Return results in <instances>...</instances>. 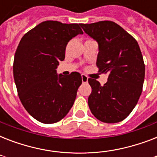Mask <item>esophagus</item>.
Masks as SVG:
<instances>
[{
    "instance_id": "obj_1",
    "label": "esophagus",
    "mask_w": 157,
    "mask_h": 157,
    "mask_svg": "<svg viewBox=\"0 0 157 157\" xmlns=\"http://www.w3.org/2000/svg\"><path fill=\"white\" fill-rule=\"evenodd\" d=\"M81 80H82L83 83H86L88 81V77L86 75H81Z\"/></svg>"
}]
</instances>
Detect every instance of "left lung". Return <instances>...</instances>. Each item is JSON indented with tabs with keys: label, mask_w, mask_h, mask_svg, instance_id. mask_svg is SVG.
Segmentation results:
<instances>
[{
	"label": "left lung",
	"mask_w": 157,
	"mask_h": 157,
	"mask_svg": "<svg viewBox=\"0 0 157 157\" xmlns=\"http://www.w3.org/2000/svg\"><path fill=\"white\" fill-rule=\"evenodd\" d=\"M80 25L98 41L99 52L96 65L99 73L108 75L103 86L94 79H88L92 88L89 107L101 121H121L133 111L143 91L145 65L139 44L112 21Z\"/></svg>",
	"instance_id": "left-lung-1"
}]
</instances>
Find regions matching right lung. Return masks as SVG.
<instances>
[{
	"instance_id": "right-lung-1",
	"label": "right lung",
	"mask_w": 157,
	"mask_h": 157,
	"mask_svg": "<svg viewBox=\"0 0 157 157\" xmlns=\"http://www.w3.org/2000/svg\"><path fill=\"white\" fill-rule=\"evenodd\" d=\"M82 33L77 23L45 21L21 39L13 59V79L21 103L38 121H59L72 107L82 83L81 74L58 76L56 68L65 58L67 42Z\"/></svg>"
}]
</instances>
